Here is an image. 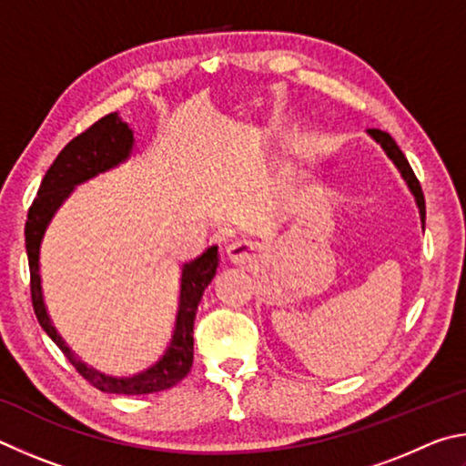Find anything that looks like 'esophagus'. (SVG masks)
<instances>
[{
  "label": "esophagus",
  "mask_w": 466,
  "mask_h": 466,
  "mask_svg": "<svg viewBox=\"0 0 466 466\" xmlns=\"http://www.w3.org/2000/svg\"><path fill=\"white\" fill-rule=\"evenodd\" d=\"M225 251H227V258L231 259V264L249 266L258 256V246H256V243H251V241L235 239V241L228 243Z\"/></svg>",
  "instance_id": "34e87169"
}]
</instances>
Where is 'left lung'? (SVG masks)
<instances>
[{
    "label": "left lung",
    "mask_w": 466,
    "mask_h": 466,
    "mask_svg": "<svg viewBox=\"0 0 466 466\" xmlns=\"http://www.w3.org/2000/svg\"><path fill=\"white\" fill-rule=\"evenodd\" d=\"M366 133H369V137L372 138L374 143L380 145V149L387 153V157L393 161V166L399 169V174H401V177L405 179L407 187H410V192L413 194L415 204H418L420 218H421V228H423V225H426V200H423L421 186L418 182V177H415V174H413L410 161L405 159L403 151L399 149V145L393 141V137H390V135L382 133V130H379V128H370V130H366Z\"/></svg>",
    "instance_id": "8db88e82"
}]
</instances>
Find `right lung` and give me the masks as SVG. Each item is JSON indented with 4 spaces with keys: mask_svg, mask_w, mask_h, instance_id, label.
I'll use <instances>...</instances> for the list:
<instances>
[{
    "mask_svg": "<svg viewBox=\"0 0 466 466\" xmlns=\"http://www.w3.org/2000/svg\"><path fill=\"white\" fill-rule=\"evenodd\" d=\"M135 149V135L118 112H112L89 127L86 133L77 135L71 143L65 145V149L56 155L53 166L43 177V184L38 187V194L28 210V220L24 235H26V254L30 266V292L32 307H35L36 319L43 325L46 336L51 338L61 352L67 356V360L76 366V370L84 377L89 385L104 390V393L116 395H147L157 393L174 387L182 380L192 369L194 360V319L198 311V303L202 299L204 289L215 279L218 268V248L210 246L196 256L190 262L182 264L179 274V300L177 313L171 339L166 352L159 356V360L130 377H112L96 370L94 366L81 362V358L73 354V350L65 344L59 331L51 321V315L46 311L43 284H40V246H43L45 233L51 225L65 200L69 198L77 186L86 184L100 174H106L120 163L130 159Z\"/></svg>",
    "mask_w": 466,
    "mask_h": 466,
    "instance_id": "right-lung-1",
    "label": "right lung"
}]
</instances>
